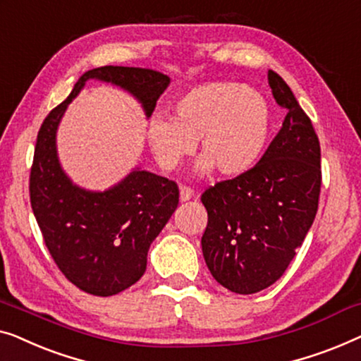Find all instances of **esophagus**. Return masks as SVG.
<instances>
[{"mask_svg": "<svg viewBox=\"0 0 361 361\" xmlns=\"http://www.w3.org/2000/svg\"><path fill=\"white\" fill-rule=\"evenodd\" d=\"M191 197H195V191H192L191 188L183 186L181 190H180V200L181 201H190Z\"/></svg>", "mask_w": 361, "mask_h": 361, "instance_id": "1", "label": "esophagus"}]
</instances>
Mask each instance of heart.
Listing matches in <instances>:
<instances>
[{
	"instance_id": "1",
	"label": "heart",
	"mask_w": 361,
	"mask_h": 361,
	"mask_svg": "<svg viewBox=\"0 0 361 361\" xmlns=\"http://www.w3.org/2000/svg\"><path fill=\"white\" fill-rule=\"evenodd\" d=\"M273 123L271 104L262 91L231 81L192 86L170 106V119L154 116L147 139L157 161L175 171L196 150L202 157L196 171L214 166L226 176L247 173L262 159Z\"/></svg>"
}]
</instances>
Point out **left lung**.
Here are the masks:
<instances>
[{
    "label": "left lung",
    "instance_id": "1",
    "mask_svg": "<svg viewBox=\"0 0 361 361\" xmlns=\"http://www.w3.org/2000/svg\"><path fill=\"white\" fill-rule=\"evenodd\" d=\"M273 98L286 118L260 161L202 192L201 238L211 275L237 294L271 286L302 245L321 192V145L311 119L280 75L268 70Z\"/></svg>",
    "mask_w": 361,
    "mask_h": 361
}]
</instances>
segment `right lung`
I'll use <instances>...</instances> for the list:
<instances>
[{"label":"right lung","instance_id":"add662e5","mask_svg":"<svg viewBox=\"0 0 361 361\" xmlns=\"http://www.w3.org/2000/svg\"><path fill=\"white\" fill-rule=\"evenodd\" d=\"M88 80L116 85L134 96L147 118L170 85L149 68L88 70L72 93L44 119L30 169L29 192L35 221L54 262L68 281L94 296H113L145 273L147 253L178 206L175 181L135 169L106 191H90L68 178L57 155V129Z\"/></svg>","mask_w":361,"mask_h":361}]
</instances>
